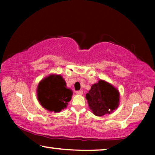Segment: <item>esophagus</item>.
Here are the masks:
<instances>
[{
  "mask_svg": "<svg viewBox=\"0 0 155 155\" xmlns=\"http://www.w3.org/2000/svg\"><path fill=\"white\" fill-rule=\"evenodd\" d=\"M76 94H78V95H82V94H83V91H82V90L77 91V92H76Z\"/></svg>",
  "mask_w": 155,
  "mask_h": 155,
  "instance_id": "obj_1",
  "label": "esophagus"
}]
</instances>
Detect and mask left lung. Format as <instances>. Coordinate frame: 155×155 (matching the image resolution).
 <instances>
[{"mask_svg":"<svg viewBox=\"0 0 155 155\" xmlns=\"http://www.w3.org/2000/svg\"><path fill=\"white\" fill-rule=\"evenodd\" d=\"M88 105L97 116L110 114L119 105L120 94L116 87L105 80H99L93 84L86 94Z\"/></svg>","mask_w":155,"mask_h":155,"instance_id":"8db88e82","label":"left lung"}]
</instances>
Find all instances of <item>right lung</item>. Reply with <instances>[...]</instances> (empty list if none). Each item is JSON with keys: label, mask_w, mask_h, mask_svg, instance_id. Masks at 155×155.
<instances>
[{"label": "right lung", "mask_w": 155, "mask_h": 155, "mask_svg": "<svg viewBox=\"0 0 155 155\" xmlns=\"http://www.w3.org/2000/svg\"><path fill=\"white\" fill-rule=\"evenodd\" d=\"M37 93L41 107L55 113L65 109L73 95L65 80L57 74H51L42 79L38 84Z\"/></svg>", "instance_id": "right-lung-1"}]
</instances>
